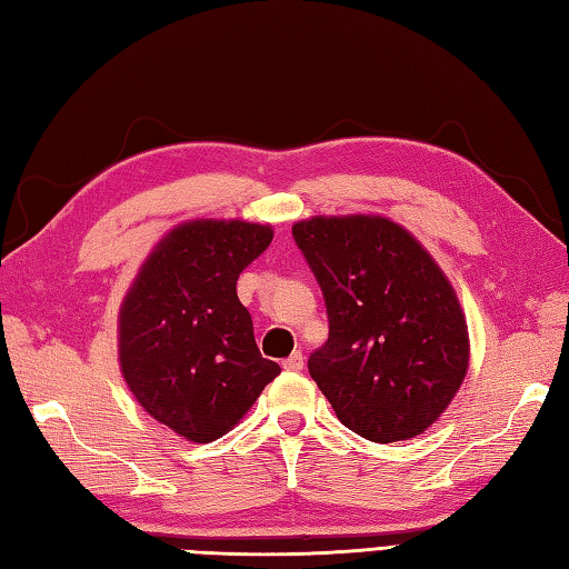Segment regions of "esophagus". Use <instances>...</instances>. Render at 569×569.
Wrapping results in <instances>:
<instances>
[{"label":"esophagus","instance_id":"1","mask_svg":"<svg viewBox=\"0 0 569 569\" xmlns=\"http://www.w3.org/2000/svg\"><path fill=\"white\" fill-rule=\"evenodd\" d=\"M282 367H284V371H299L305 367V359H302V351H295V353H289V357L282 361Z\"/></svg>","mask_w":569,"mask_h":569}]
</instances>
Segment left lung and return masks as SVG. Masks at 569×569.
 <instances>
[{
	"label": "left lung",
	"mask_w": 569,
	"mask_h": 569,
	"mask_svg": "<svg viewBox=\"0 0 569 569\" xmlns=\"http://www.w3.org/2000/svg\"><path fill=\"white\" fill-rule=\"evenodd\" d=\"M292 234L325 295L329 339L307 367L337 418L373 443L423 433L470 361L453 284L383 216H317L295 222Z\"/></svg>",
	"instance_id": "left-lung-1"
}]
</instances>
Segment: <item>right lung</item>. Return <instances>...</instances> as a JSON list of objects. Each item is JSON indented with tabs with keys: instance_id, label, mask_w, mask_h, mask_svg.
<instances>
[{
	"instance_id": "add662e5",
	"label": "right lung",
	"mask_w": 569,
	"mask_h": 569,
	"mask_svg": "<svg viewBox=\"0 0 569 569\" xmlns=\"http://www.w3.org/2000/svg\"><path fill=\"white\" fill-rule=\"evenodd\" d=\"M244 220H188L138 270L118 309V363L148 416L192 443L224 436L280 373L254 345L238 277L272 242Z\"/></svg>"
}]
</instances>
